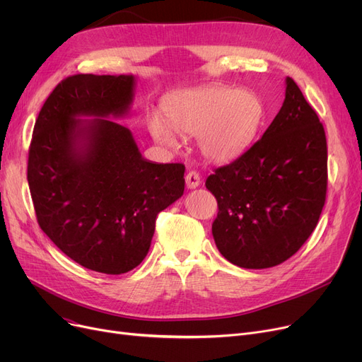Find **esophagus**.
I'll return each mask as SVG.
<instances>
[{"instance_id":"34e87169","label":"esophagus","mask_w":362,"mask_h":362,"mask_svg":"<svg viewBox=\"0 0 362 362\" xmlns=\"http://www.w3.org/2000/svg\"><path fill=\"white\" fill-rule=\"evenodd\" d=\"M185 180H186V187L187 189H195L201 183L199 175L197 173V171H189V173L185 176Z\"/></svg>"}]
</instances>
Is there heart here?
<instances>
[{"mask_svg": "<svg viewBox=\"0 0 362 362\" xmlns=\"http://www.w3.org/2000/svg\"><path fill=\"white\" fill-rule=\"evenodd\" d=\"M164 120L148 119V132L158 145L175 151L180 135L197 136L199 152L208 161L229 164L252 146L264 119V105L248 89L208 85L186 89L163 104Z\"/></svg>", "mask_w": 362, "mask_h": 362, "instance_id": "b5f03b06", "label": "heart"}]
</instances>
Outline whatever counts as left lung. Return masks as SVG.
Segmentation results:
<instances>
[{
	"instance_id": "obj_1",
	"label": "left lung",
	"mask_w": 362,
	"mask_h": 362,
	"mask_svg": "<svg viewBox=\"0 0 362 362\" xmlns=\"http://www.w3.org/2000/svg\"><path fill=\"white\" fill-rule=\"evenodd\" d=\"M277 116L246 154L205 186L218 202L213 238L242 269H270L310 238L326 202L327 144L317 112L293 79Z\"/></svg>"
}]
</instances>
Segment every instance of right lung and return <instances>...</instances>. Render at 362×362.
<instances>
[{
    "label": "right lung",
    "mask_w": 362,
    "mask_h": 362,
    "mask_svg": "<svg viewBox=\"0 0 362 362\" xmlns=\"http://www.w3.org/2000/svg\"><path fill=\"white\" fill-rule=\"evenodd\" d=\"M133 74H76L35 123L28 182L41 229L82 267L123 274L146 257L157 214L185 191V165L142 157L132 132Z\"/></svg>",
    "instance_id": "obj_1"
}]
</instances>
